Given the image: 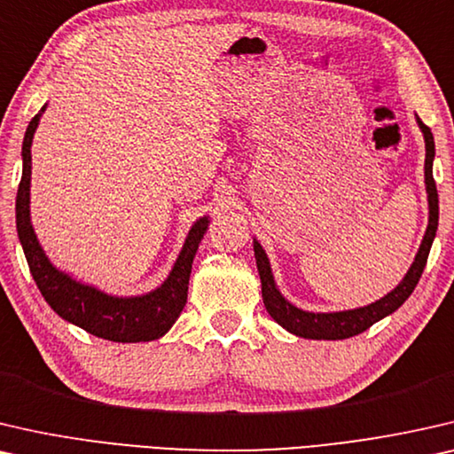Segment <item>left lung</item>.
<instances>
[{"label": "left lung", "mask_w": 454, "mask_h": 454, "mask_svg": "<svg viewBox=\"0 0 454 454\" xmlns=\"http://www.w3.org/2000/svg\"><path fill=\"white\" fill-rule=\"evenodd\" d=\"M421 133H424L426 142V164H424V178H426V193H427V228L421 240L419 251L413 259L410 271L405 273V278L401 279L399 286L391 290L387 296H382L376 302L368 306H360V309L352 310H340V312H310L302 310L298 306H294L282 296V292L278 290L276 279H273L270 259L263 251V247L259 245L257 239L253 240L254 248V259H257V270L261 278V294H263V304L267 312H270L273 321L282 325L286 331H290L292 335L304 337V340H348L357 333L372 327L374 323H379L380 318L393 315L407 298L411 296V292L416 290V286L424 271L427 254H430L434 236L438 230V191L436 183H434L432 175V162H434V136L430 127L421 123V119L416 117Z\"/></svg>", "instance_id": "obj_1"}]
</instances>
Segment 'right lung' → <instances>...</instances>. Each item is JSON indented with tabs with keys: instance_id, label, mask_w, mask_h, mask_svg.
Here are the masks:
<instances>
[{
	"instance_id": "add662e5",
	"label": "right lung",
	"mask_w": 454,
	"mask_h": 454,
	"mask_svg": "<svg viewBox=\"0 0 454 454\" xmlns=\"http://www.w3.org/2000/svg\"><path fill=\"white\" fill-rule=\"evenodd\" d=\"M44 105L28 123L27 136L22 142V178L16 195V228L18 239L27 254L30 273L41 290L43 298L61 318L78 325L90 335L108 341L137 343L160 340L175 325L184 309L189 290L191 267L200 242L206 234L209 218L203 215L191 226L184 245L172 265L168 278L156 290L142 296H111L88 284L75 282L72 276L57 270L44 254L38 242L33 222H30V168H33V145L35 131L41 121Z\"/></svg>"
}]
</instances>
